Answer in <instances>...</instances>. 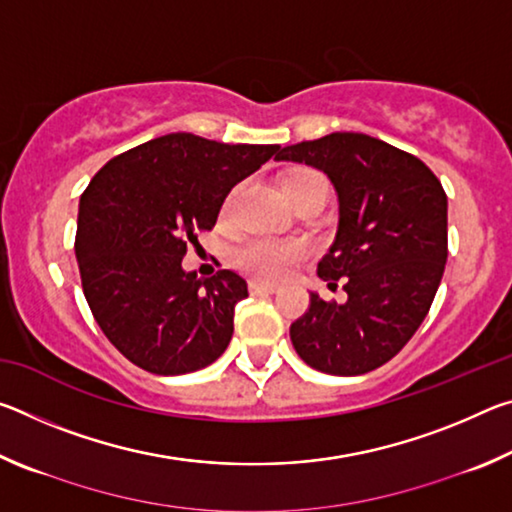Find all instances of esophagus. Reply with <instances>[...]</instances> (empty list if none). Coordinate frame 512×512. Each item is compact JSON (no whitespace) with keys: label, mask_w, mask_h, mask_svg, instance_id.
Instances as JSON below:
<instances>
[{"label":"esophagus","mask_w":512,"mask_h":512,"mask_svg":"<svg viewBox=\"0 0 512 512\" xmlns=\"http://www.w3.org/2000/svg\"><path fill=\"white\" fill-rule=\"evenodd\" d=\"M248 289H250V293H275L277 291V284L264 282V280H250Z\"/></svg>","instance_id":"1"}]
</instances>
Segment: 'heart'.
I'll use <instances>...</instances> for the list:
<instances>
[{"label":"heart","mask_w":512,"mask_h":512,"mask_svg":"<svg viewBox=\"0 0 512 512\" xmlns=\"http://www.w3.org/2000/svg\"><path fill=\"white\" fill-rule=\"evenodd\" d=\"M307 185H323V178L318 176L316 171L309 169H298L291 171L282 178V194L291 192V189L307 187ZM230 201L225 203V210H228ZM305 255V246L296 239H271V237H257L248 239L246 244H241L237 250V262L246 266L248 271H253L262 277H280L287 273L291 264H296L298 259Z\"/></svg>","instance_id":"1"}]
</instances>
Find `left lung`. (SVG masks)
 I'll use <instances>...</instances> for the list:
<instances>
[{
    "label": "left lung",
    "instance_id": "8db88e82",
    "mask_svg": "<svg viewBox=\"0 0 512 512\" xmlns=\"http://www.w3.org/2000/svg\"><path fill=\"white\" fill-rule=\"evenodd\" d=\"M277 162L323 171L339 203L334 244L320 259L327 287L343 280L348 300L311 291L291 343L325 375H363L391 361L424 316L447 262V196L415 155L363 133H332L284 146Z\"/></svg>",
    "mask_w": 512,
    "mask_h": 512
}]
</instances>
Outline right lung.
<instances>
[{
	"mask_svg": "<svg viewBox=\"0 0 512 512\" xmlns=\"http://www.w3.org/2000/svg\"><path fill=\"white\" fill-rule=\"evenodd\" d=\"M280 151L189 133L112 158L79 205L76 262L108 341L153 375H187L221 357L248 284L235 271H185L187 244L212 230L230 189Z\"/></svg>",
	"mask_w": 512,
	"mask_h": 512,
	"instance_id": "1",
	"label": "right lung"
}]
</instances>
